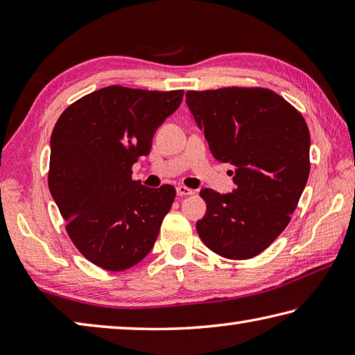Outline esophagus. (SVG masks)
<instances>
[{"label":"esophagus","instance_id":"1","mask_svg":"<svg viewBox=\"0 0 355 355\" xmlns=\"http://www.w3.org/2000/svg\"><path fill=\"white\" fill-rule=\"evenodd\" d=\"M192 189H189V188H186V186H183V184H180V186H177V196H180V197H186V196H191L192 194Z\"/></svg>","mask_w":355,"mask_h":355}]
</instances>
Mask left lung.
<instances>
[{
	"instance_id": "8db88e82",
	"label": "left lung",
	"mask_w": 355,
	"mask_h": 355,
	"mask_svg": "<svg viewBox=\"0 0 355 355\" xmlns=\"http://www.w3.org/2000/svg\"><path fill=\"white\" fill-rule=\"evenodd\" d=\"M186 103L220 163L235 166L236 189H202L207 213L196 228L208 249L248 260L271 245L310 173V133L300 112L263 87L186 92Z\"/></svg>"
}]
</instances>
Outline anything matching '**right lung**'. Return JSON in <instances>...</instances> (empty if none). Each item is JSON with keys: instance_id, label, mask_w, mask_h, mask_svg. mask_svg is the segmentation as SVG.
I'll return each mask as SVG.
<instances>
[{"instance_id": "add662e5", "label": "right lung", "mask_w": 355, "mask_h": 355, "mask_svg": "<svg viewBox=\"0 0 355 355\" xmlns=\"http://www.w3.org/2000/svg\"><path fill=\"white\" fill-rule=\"evenodd\" d=\"M182 100L183 91L107 86L76 100L55 125L48 188L71 243L106 271L146 258L175 199L171 184L135 182L131 167Z\"/></svg>"}]
</instances>
